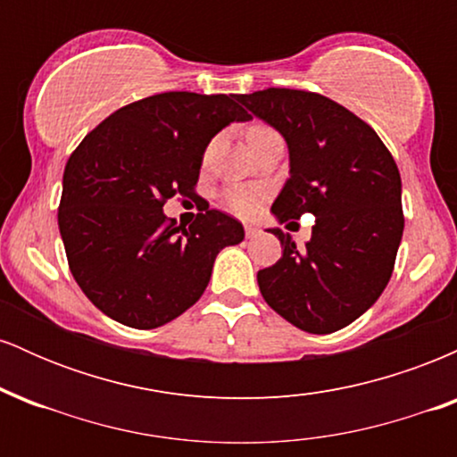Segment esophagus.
Returning <instances> with one entry per match:
<instances>
[{"label":"esophagus","mask_w":457,"mask_h":457,"mask_svg":"<svg viewBox=\"0 0 457 457\" xmlns=\"http://www.w3.org/2000/svg\"><path fill=\"white\" fill-rule=\"evenodd\" d=\"M260 234V228H255V225H245V236L246 238H255V236Z\"/></svg>","instance_id":"obj_1"}]
</instances>
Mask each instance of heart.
<instances>
[{
  "label": "heart",
  "mask_w": 457,
  "mask_h": 457,
  "mask_svg": "<svg viewBox=\"0 0 457 457\" xmlns=\"http://www.w3.org/2000/svg\"><path fill=\"white\" fill-rule=\"evenodd\" d=\"M264 130H270L266 127H253L249 130V139L255 137V135L264 133ZM212 145L208 148L206 156L211 154ZM266 188L260 187V185H232L228 188H223L221 193V204L225 211H229L236 217H243V219H249L253 217V214L260 212V208L264 206L266 202Z\"/></svg>",
  "instance_id": "b5f03b06"
}]
</instances>
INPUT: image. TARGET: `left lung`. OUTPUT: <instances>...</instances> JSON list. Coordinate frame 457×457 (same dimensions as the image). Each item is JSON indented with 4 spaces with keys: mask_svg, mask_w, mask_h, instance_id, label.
<instances>
[{
    "mask_svg": "<svg viewBox=\"0 0 457 457\" xmlns=\"http://www.w3.org/2000/svg\"><path fill=\"white\" fill-rule=\"evenodd\" d=\"M238 101L287 141L290 178L272 204L279 221L312 212V240H281L277 264L258 272L264 301L301 330L348 327L378 301L403 232L402 180L391 152L359 115L316 92L269 87Z\"/></svg>",
    "mask_w": 457,
    "mask_h": 457,
    "instance_id": "1",
    "label": "left lung"
}]
</instances>
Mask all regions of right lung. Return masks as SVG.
<instances>
[{"label": "right lung", "instance_id": "1", "mask_svg": "<svg viewBox=\"0 0 457 457\" xmlns=\"http://www.w3.org/2000/svg\"><path fill=\"white\" fill-rule=\"evenodd\" d=\"M234 94L162 92L118 109L66 162L60 225L68 266L104 316L156 328L199 301L214 258L245 229L221 211L188 228L167 219L170 197L195 195L204 150L251 115Z\"/></svg>", "mask_w": 457, "mask_h": 457}]
</instances>
